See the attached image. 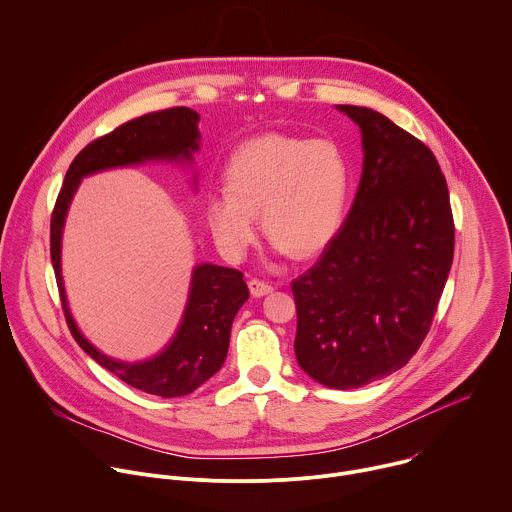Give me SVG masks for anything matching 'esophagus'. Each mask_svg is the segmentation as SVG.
I'll list each match as a JSON object with an SVG mask.
<instances>
[{
	"label": "esophagus",
	"mask_w": 512,
	"mask_h": 512,
	"mask_svg": "<svg viewBox=\"0 0 512 512\" xmlns=\"http://www.w3.org/2000/svg\"><path fill=\"white\" fill-rule=\"evenodd\" d=\"M248 288H250V292H252V296H256V298H260V296H266V294H270L274 288L268 284V282H262V280H256V278H252L250 282H248Z\"/></svg>",
	"instance_id": "obj_1"
}]
</instances>
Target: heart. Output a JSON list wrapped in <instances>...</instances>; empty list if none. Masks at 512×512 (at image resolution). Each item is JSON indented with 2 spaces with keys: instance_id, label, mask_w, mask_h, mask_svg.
I'll return each instance as SVG.
<instances>
[{
  "instance_id": "heart-1",
  "label": "heart",
  "mask_w": 512,
  "mask_h": 512,
  "mask_svg": "<svg viewBox=\"0 0 512 512\" xmlns=\"http://www.w3.org/2000/svg\"><path fill=\"white\" fill-rule=\"evenodd\" d=\"M350 180V162L334 140L264 134L228 158L224 190L206 202V222L232 258L254 244L256 212L266 236L282 250L314 256L342 224Z\"/></svg>"
}]
</instances>
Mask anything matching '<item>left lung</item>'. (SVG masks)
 <instances>
[{
  "label": "left lung",
  "instance_id": "8db88e82",
  "mask_svg": "<svg viewBox=\"0 0 512 512\" xmlns=\"http://www.w3.org/2000/svg\"><path fill=\"white\" fill-rule=\"evenodd\" d=\"M362 132L352 210L296 280L294 352L330 388H358L402 368L426 338L452 254L446 178L426 144L386 116L338 106Z\"/></svg>",
  "mask_w": 512,
  "mask_h": 512
}]
</instances>
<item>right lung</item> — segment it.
Instances as JSON below:
<instances>
[{"mask_svg": "<svg viewBox=\"0 0 512 512\" xmlns=\"http://www.w3.org/2000/svg\"><path fill=\"white\" fill-rule=\"evenodd\" d=\"M198 120L200 116L190 108H168L134 118L118 126L114 132L90 142L70 164L50 222L52 264L56 270L64 316L74 340L100 366L114 372L126 384L164 398L194 392L222 368L228 354L234 316L250 296L244 274L240 270L214 264L198 266L192 278L188 308L172 344L154 360L126 364L98 352L76 328L66 304L60 274V242L68 204L84 176L144 160H190L192 152L198 150Z\"/></svg>", "mask_w": 512, "mask_h": 512, "instance_id": "obj_1", "label": "right lung"}]
</instances>
